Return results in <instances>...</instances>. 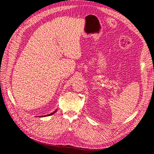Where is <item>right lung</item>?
<instances>
[{
    "label": "right lung",
    "mask_w": 154,
    "mask_h": 154,
    "mask_svg": "<svg viewBox=\"0 0 154 154\" xmlns=\"http://www.w3.org/2000/svg\"><path fill=\"white\" fill-rule=\"evenodd\" d=\"M57 110H56L54 112H53L51 113V114H48V115H45V116H39V117H45V116H51V115L54 114L56 112H57Z\"/></svg>",
    "instance_id": "right-lung-1"
}]
</instances>
